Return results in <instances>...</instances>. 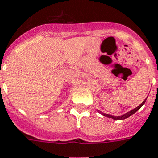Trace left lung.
<instances>
[{
  "mask_svg": "<svg viewBox=\"0 0 158 158\" xmlns=\"http://www.w3.org/2000/svg\"><path fill=\"white\" fill-rule=\"evenodd\" d=\"M147 98L145 99V100L143 101V103H141L140 105L138 106L137 108H134V109H132V111L128 112V113H127V114H125L124 115H122V116H118V117H114V116H111V115H108V114H103V113H101V114H103V116H106V117H108V118H114V120H123V119H126L127 118H128V117H130L131 115H132V114H134L136 113V112L138 111V110H139L140 109V108L142 107V106L145 103V102H146Z\"/></svg>",
  "mask_w": 158,
  "mask_h": 158,
  "instance_id": "left-lung-1",
  "label": "left lung"
}]
</instances>
